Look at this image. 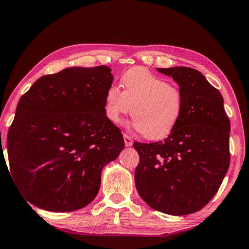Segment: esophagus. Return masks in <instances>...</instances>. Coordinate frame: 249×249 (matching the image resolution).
I'll use <instances>...</instances> for the list:
<instances>
[{
  "label": "esophagus",
  "mask_w": 249,
  "mask_h": 249,
  "mask_svg": "<svg viewBox=\"0 0 249 249\" xmlns=\"http://www.w3.org/2000/svg\"><path fill=\"white\" fill-rule=\"evenodd\" d=\"M124 142L126 146H132L133 145V139L127 134H124Z\"/></svg>",
  "instance_id": "obj_1"
}]
</instances>
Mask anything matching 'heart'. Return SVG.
I'll list each match as a JSON object with an SVG mask.
<instances>
[{"instance_id":"heart-1","label":"heart","mask_w":249,"mask_h":249,"mask_svg":"<svg viewBox=\"0 0 249 249\" xmlns=\"http://www.w3.org/2000/svg\"><path fill=\"white\" fill-rule=\"evenodd\" d=\"M121 90L109 86L105 94V115L112 123L133 110V126L147 140L161 141L179 124L184 97L178 86L143 68L128 70L122 77Z\"/></svg>"}]
</instances>
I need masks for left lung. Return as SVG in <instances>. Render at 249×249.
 I'll list each match as a JSON object with an SVG mask.
<instances>
[{"mask_svg":"<svg viewBox=\"0 0 249 249\" xmlns=\"http://www.w3.org/2000/svg\"><path fill=\"white\" fill-rule=\"evenodd\" d=\"M183 93L179 124L164 141L133 144L140 155L137 192L153 210L168 215L198 212L215 196L230 167L231 122L220 92L197 70L157 69Z\"/></svg>","mask_w":249,"mask_h":249,"instance_id":"8db88e82","label":"left lung"}]
</instances>
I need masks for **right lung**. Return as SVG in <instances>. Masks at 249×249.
<instances>
[{
  "label": "right lung",
  "mask_w": 249,
  "mask_h": 249,
  "mask_svg": "<svg viewBox=\"0 0 249 249\" xmlns=\"http://www.w3.org/2000/svg\"><path fill=\"white\" fill-rule=\"evenodd\" d=\"M113 75L105 65L44 75L19 98L7 134L12 177L34 206L85 207L97 195L102 169L124 148L105 115Z\"/></svg>",
  "instance_id": "obj_1"
}]
</instances>
